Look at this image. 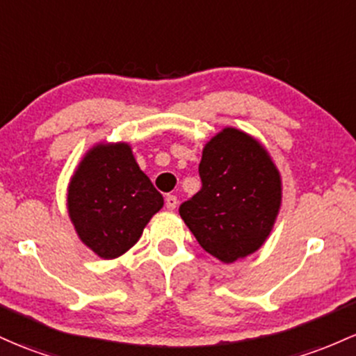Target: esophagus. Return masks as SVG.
I'll return each mask as SVG.
<instances>
[{"label":"esophagus","mask_w":356,"mask_h":356,"mask_svg":"<svg viewBox=\"0 0 356 356\" xmlns=\"http://www.w3.org/2000/svg\"><path fill=\"white\" fill-rule=\"evenodd\" d=\"M177 202H179L177 197L170 196V194L165 197V206H167V208H169V209H175V206H177Z\"/></svg>","instance_id":"obj_1"}]
</instances>
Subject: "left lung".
<instances>
[{"label":"left lung","instance_id":"8db88e82","mask_svg":"<svg viewBox=\"0 0 356 356\" xmlns=\"http://www.w3.org/2000/svg\"><path fill=\"white\" fill-rule=\"evenodd\" d=\"M201 189L179 208L202 248L226 264L261 247L280 206V177L264 147L225 128L202 150Z\"/></svg>","mask_w":356,"mask_h":356}]
</instances>
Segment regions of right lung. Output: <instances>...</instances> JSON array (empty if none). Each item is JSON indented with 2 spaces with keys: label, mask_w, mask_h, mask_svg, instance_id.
<instances>
[{
  "label": "right lung",
  "mask_w": 356,
  "mask_h": 356,
  "mask_svg": "<svg viewBox=\"0 0 356 356\" xmlns=\"http://www.w3.org/2000/svg\"><path fill=\"white\" fill-rule=\"evenodd\" d=\"M69 214L81 240L103 259H116L142 236L163 206L127 143L97 145L69 186Z\"/></svg>",
  "instance_id": "obj_1"
}]
</instances>
